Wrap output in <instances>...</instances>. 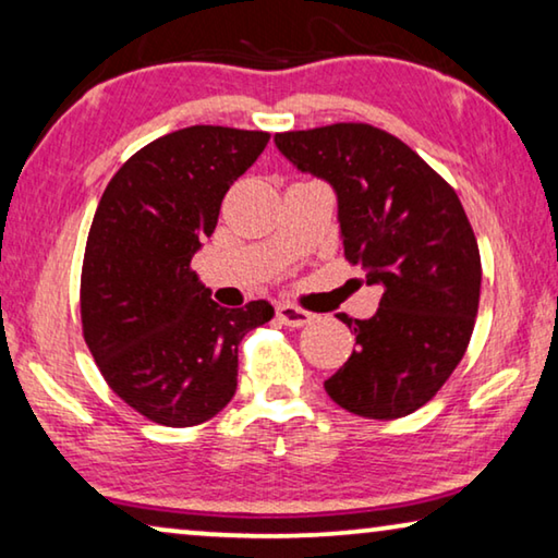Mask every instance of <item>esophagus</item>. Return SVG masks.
<instances>
[{
	"label": "esophagus",
	"instance_id": "obj_1",
	"mask_svg": "<svg viewBox=\"0 0 558 558\" xmlns=\"http://www.w3.org/2000/svg\"><path fill=\"white\" fill-rule=\"evenodd\" d=\"M276 315L280 323H286V326H290V328H303L313 320V313H307V311H303V307L290 305V303H280L276 307Z\"/></svg>",
	"mask_w": 558,
	"mask_h": 558
}]
</instances>
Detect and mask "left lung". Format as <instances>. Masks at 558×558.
<instances>
[{
  "label": "left lung",
  "instance_id": "left-lung-1",
  "mask_svg": "<svg viewBox=\"0 0 558 558\" xmlns=\"http://www.w3.org/2000/svg\"><path fill=\"white\" fill-rule=\"evenodd\" d=\"M276 145L298 170L330 182L345 260L384 288L373 318L340 315L355 348L326 380L328 396L363 418L418 411L476 326L481 255L459 195L409 145L365 122L278 132Z\"/></svg>",
  "mask_w": 558,
  "mask_h": 558
}]
</instances>
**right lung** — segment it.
I'll use <instances>...</instances> for the list:
<instances>
[{"label":"right lung","mask_w":558,"mask_h":558,"mask_svg":"<svg viewBox=\"0 0 558 558\" xmlns=\"http://www.w3.org/2000/svg\"><path fill=\"white\" fill-rule=\"evenodd\" d=\"M270 135L195 124L157 137L114 172L82 260L85 343L107 386L160 426L210 421L235 396L238 345L276 311L220 307L190 268L222 197Z\"/></svg>","instance_id":"1"}]
</instances>
